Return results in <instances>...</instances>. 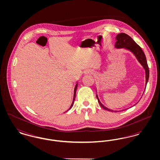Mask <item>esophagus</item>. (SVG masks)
Here are the masks:
<instances>
[{
    "mask_svg": "<svg viewBox=\"0 0 160 160\" xmlns=\"http://www.w3.org/2000/svg\"><path fill=\"white\" fill-rule=\"evenodd\" d=\"M90 73H91V71H90V70H86V71L84 72L85 74H90Z\"/></svg>",
    "mask_w": 160,
    "mask_h": 160,
    "instance_id": "esophagus-1",
    "label": "esophagus"
}]
</instances>
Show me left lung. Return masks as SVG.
<instances>
[{
	"mask_svg": "<svg viewBox=\"0 0 160 160\" xmlns=\"http://www.w3.org/2000/svg\"><path fill=\"white\" fill-rule=\"evenodd\" d=\"M116 41L115 42V45L114 47L116 48H123L127 50H128L129 52H131V53L135 56V57L136 58L138 62L142 65V66L143 67V68L145 71V88L144 89V91H145L147 83L148 82L149 80V68H148V65L147 63V61H146V56L145 53L143 52V51L142 50V49L141 48V47L138 46V44H136V42L132 39L131 37H130L129 35H128L127 34L125 33H119L116 35ZM96 91H97V94H96V97L98 99V101L99 102L100 106L102 108L108 110L109 112H121L129 108H127L126 109H123L122 110H113L112 109H110L108 108H107L106 106H104L100 101L98 94H97V90L96 89ZM137 103H138L137 102ZM137 103H136L135 104H134L133 106L130 107L129 108L135 106L136 104H137Z\"/></svg>",
	"mask_w": 160,
	"mask_h": 160,
	"instance_id": "1",
	"label": "left lung"
}]
</instances>
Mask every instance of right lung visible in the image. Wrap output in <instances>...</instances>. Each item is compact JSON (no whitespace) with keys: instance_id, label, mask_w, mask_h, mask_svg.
<instances>
[{"instance_id":"add662e5","label":"right lung","mask_w":160,"mask_h":160,"mask_svg":"<svg viewBox=\"0 0 160 160\" xmlns=\"http://www.w3.org/2000/svg\"><path fill=\"white\" fill-rule=\"evenodd\" d=\"M78 82H77L76 84V85H75V87H74V95H73V99H72V103H71V106L69 107V108L68 109L67 111H65L64 113L68 112V110H69L72 108V107L73 106L74 102L75 99H76V94L77 89V86H78Z\"/></svg>"}]
</instances>
